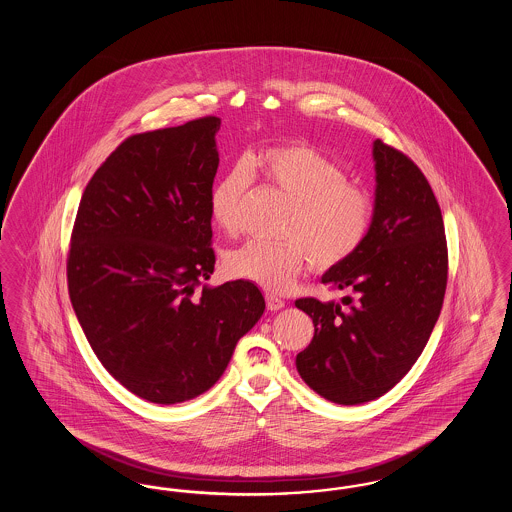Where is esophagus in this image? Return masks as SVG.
<instances>
[{
	"instance_id": "obj_1",
	"label": "esophagus",
	"mask_w": 512,
	"mask_h": 512,
	"mask_svg": "<svg viewBox=\"0 0 512 512\" xmlns=\"http://www.w3.org/2000/svg\"><path fill=\"white\" fill-rule=\"evenodd\" d=\"M286 303L280 299V297H276V295H272V293H268L267 295V307L268 311H280L282 307H284Z\"/></svg>"
}]
</instances>
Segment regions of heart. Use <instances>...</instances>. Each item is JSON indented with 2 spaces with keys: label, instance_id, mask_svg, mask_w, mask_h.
I'll return each instance as SVG.
<instances>
[{
  "label": "heart",
  "instance_id": "heart-1",
  "mask_svg": "<svg viewBox=\"0 0 512 512\" xmlns=\"http://www.w3.org/2000/svg\"><path fill=\"white\" fill-rule=\"evenodd\" d=\"M251 171L292 199L280 228L286 240L249 242L228 251L222 267L230 278L268 292H286L311 263L318 272H328L347 263L365 244L372 224L370 195L347 182L338 161L303 142L263 149L220 176L209 195V209L228 236L240 234Z\"/></svg>",
  "mask_w": 512,
  "mask_h": 512
}]
</instances>
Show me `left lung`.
I'll return each instance as SVG.
<instances>
[{"label": "left lung", "instance_id": "1", "mask_svg": "<svg viewBox=\"0 0 512 512\" xmlns=\"http://www.w3.org/2000/svg\"><path fill=\"white\" fill-rule=\"evenodd\" d=\"M374 215L365 244L324 284L341 303L295 301L315 336L295 366L311 390L338 405L390 391L416 363L438 322L447 286V240L426 176L399 149L376 140Z\"/></svg>", "mask_w": 512, "mask_h": 512}]
</instances>
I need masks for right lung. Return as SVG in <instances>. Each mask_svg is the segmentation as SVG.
<instances>
[{"label":"right lung","mask_w":512,"mask_h":512,"mask_svg":"<svg viewBox=\"0 0 512 512\" xmlns=\"http://www.w3.org/2000/svg\"><path fill=\"white\" fill-rule=\"evenodd\" d=\"M219 117L134 134L88 182L67 259L76 318L128 391L174 405L209 390L265 311L253 282L215 270Z\"/></svg>","instance_id":"obj_1"}]
</instances>
